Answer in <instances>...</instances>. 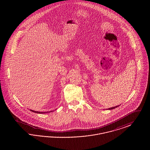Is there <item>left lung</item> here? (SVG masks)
<instances>
[{"label":"left lung","instance_id":"8db88e82","mask_svg":"<svg viewBox=\"0 0 150 150\" xmlns=\"http://www.w3.org/2000/svg\"><path fill=\"white\" fill-rule=\"evenodd\" d=\"M119 106H115V107H111V108H108V110H112V109H114V108H115L119 107Z\"/></svg>","mask_w":150,"mask_h":150}]
</instances>
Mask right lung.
Segmentation results:
<instances>
[{"mask_svg": "<svg viewBox=\"0 0 150 150\" xmlns=\"http://www.w3.org/2000/svg\"><path fill=\"white\" fill-rule=\"evenodd\" d=\"M31 111L34 112V113H37V114H45V113H47V112H38V111H33V110H30Z\"/></svg>", "mask_w": 150, "mask_h": 150, "instance_id": "obj_1", "label": "right lung"}]
</instances>
